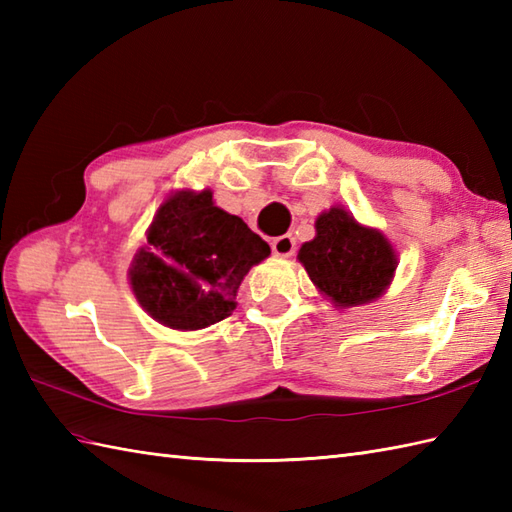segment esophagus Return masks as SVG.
<instances>
[{
	"label": "esophagus",
	"instance_id": "1",
	"mask_svg": "<svg viewBox=\"0 0 512 512\" xmlns=\"http://www.w3.org/2000/svg\"><path fill=\"white\" fill-rule=\"evenodd\" d=\"M273 253L277 257H290L295 253V237L292 235H279L273 239Z\"/></svg>",
	"mask_w": 512,
	"mask_h": 512
}]
</instances>
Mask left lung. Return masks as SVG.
Returning <instances> with one entry per match:
<instances>
[{"instance_id": "1", "label": "left lung", "mask_w": 512, "mask_h": 512, "mask_svg": "<svg viewBox=\"0 0 512 512\" xmlns=\"http://www.w3.org/2000/svg\"><path fill=\"white\" fill-rule=\"evenodd\" d=\"M317 235L299 250L312 284L336 308L372 303L387 290L396 270V253L387 237L358 224L343 206L317 217Z\"/></svg>"}]
</instances>
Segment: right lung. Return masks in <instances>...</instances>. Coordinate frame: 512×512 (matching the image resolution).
<instances>
[{
	"label": "right lung",
	"instance_id": "add662e5",
	"mask_svg": "<svg viewBox=\"0 0 512 512\" xmlns=\"http://www.w3.org/2000/svg\"><path fill=\"white\" fill-rule=\"evenodd\" d=\"M270 246L204 189L176 191L160 204L147 246L134 255L129 284L140 306L171 330H202L235 310L237 288Z\"/></svg>",
	"mask_w": 512,
	"mask_h": 512
}]
</instances>
